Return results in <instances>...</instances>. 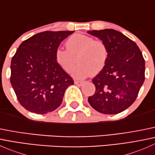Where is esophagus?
I'll return each instance as SVG.
<instances>
[{
    "label": "esophagus",
    "mask_w": 155,
    "mask_h": 155,
    "mask_svg": "<svg viewBox=\"0 0 155 155\" xmlns=\"http://www.w3.org/2000/svg\"><path fill=\"white\" fill-rule=\"evenodd\" d=\"M74 83L76 84V85H78V86H82V85H83V82H81V81H77V80H75Z\"/></svg>",
    "instance_id": "1"
}]
</instances>
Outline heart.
<instances>
[{"label":"heart","instance_id":"1","mask_svg":"<svg viewBox=\"0 0 155 155\" xmlns=\"http://www.w3.org/2000/svg\"><path fill=\"white\" fill-rule=\"evenodd\" d=\"M67 49L58 48L54 58L58 64L64 71L69 72L76 64H79L72 70L71 74L78 79L97 75L107 64L108 48L102 40L82 34L70 36L66 41Z\"/></svg>","mask_w":155,"mask_h":155}]
</instances>
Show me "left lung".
Wrapping results in <instances>:
<instances>
[{
  "label": "left lung",
  "instance_id": "left-lung-1",
  "mask_svg": "<svg viewBox=\"0 0 155 155\" xmlns=\"http://www.w3.org/2000/svg\"><path fill=\"white\" fill-rule=\"evenodd\" d=\"M106 43L109 54L104 69L92 79L96 91L88 97L95 110L114 115L130 107L145 80V60L135 43L113 29L88 31Z\"/></svg>",
  "mask_w": 155,
  "mask_h": 155
}]
</instances>
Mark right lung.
Masks as SVG:
<instances>
[{
  "label": "right lung",
  "mask_w": 155,
  "mask_h": 155,
  "mask_svg": "<svg viewBox=\"0 0 155 155\" xmlns=\"http://www.w3.org/2000/svg\"><path fill=\"white\" fill-rule=\"evenodd\" d=\"M74 31H44L25 40L11 61L10 82L29 112L46 114L59 107L73 79L57 64L55 50Z\"/></svg>",
  "instance_id": "right-lung-1"
}]
</instances>
